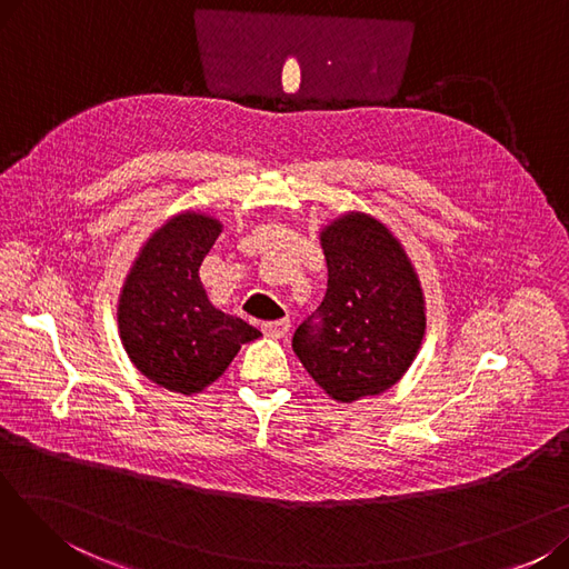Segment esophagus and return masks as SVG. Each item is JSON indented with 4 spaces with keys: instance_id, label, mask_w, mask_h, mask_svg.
<instances>
[{
    "instance_id": "34e87169",
    "label": "esophagus",
    "mask_w": 569,
    "mask_h": 569,
    "mask_svg": "<svg viewBox=\"0 0 569 569\" xmlns=\"http://www.w3.org/2000/svg\"><path fill=\"white\" fill-rule=\"evenodd\" d=\"M262 332L269 339H283L290 332V320L283 318V320H274V322H262Z\"/></svg>"
}]
</instances>
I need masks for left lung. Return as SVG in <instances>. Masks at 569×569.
I'll return each instance as SVG.
<instances>
[{"label":"left lung","instance_id":"1","mask_svg":"<svg viewBox=\"0 0 569 569\" xmlns=\"http://www.w3.org/2000/svg\"><path fill=\"white\" fill-rule=\"evenodd\" d=\"M320 247L327 290L316 316L297 327L292 350L335 401L378 397L420 352L427 332L420 277L395 232L357 209L322 226Z\"/></svg>","mask_w":569,"mask_h":569}]
</instances>
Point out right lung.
Masks as SVG:
<instances>
[{
  "label": "right lung",
  "instance_id": "obj_1",
  "mask_svg": "<svg viewBox=\"0 0 569 569\" xmlns=\"http://www.w3.org/2000/svg\"><path fill=\"white\" fill-rule=\"evenodd\" d=\"M221 230L200 209L170 217L140 247L117 302L119 339L133 367L184 397L219 380L239 348L262 337L217 309L202 288L200 264Z\"/></svg>",
  "mask_w": 569,
  "mask_h": 569
}]
</instances>
